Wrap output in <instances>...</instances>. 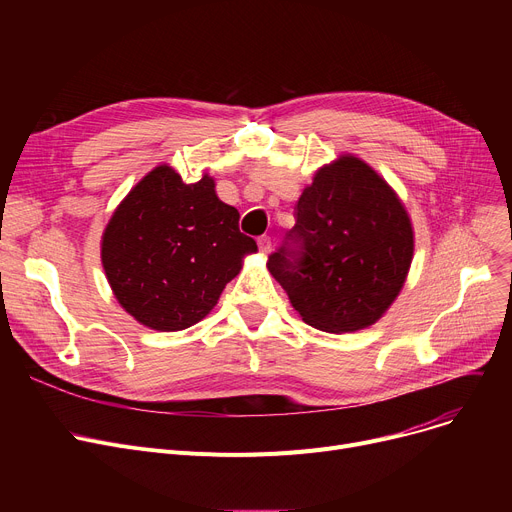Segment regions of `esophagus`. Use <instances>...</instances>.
Wrapping results in <instances>:
<instances>
[{
  "instance_id": "34e87169",
  "label": "esophagus",
  "mask_w": 512,
  "mask_h": 512,
  "mask_svg": "<svg viewBox=\"0 0 512 512\" xmlns=\"http://www.w3.org/2000/svg\"><path fill=\"white\" fill-rule=\"evenodd\" d=\"M257 245H259V249H261V253H270L272 251V238L270 236H259V240H257Z\"/></svg>"
}]
</instances>
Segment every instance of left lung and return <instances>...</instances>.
<instances>
[{
	"label": "left lung",
	"instance_id": "left-lung-1",
	"mask_svg": "<svg viewBox=\"0 0 512 512\" xmlns=\"http://www.w3.org/2000/svg\"><path fill=\"white\" fill-rule=\"evenodd\" d=\"M297 224L267 259L305 324L330 334L375 324L413 261V226L390 184L355 155L319 168L294 207Z\"/></svg>",
	"mask_w": 512,
	"mask_h": 512
}]
</instances>
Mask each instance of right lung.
Here are the masks:
<instances>
[{
  "mask_svg": "<svg viewBox=\"0 0 512 512\" xmlns=\"http://www.w3.org/2000/svg\"><path fill=\"white\" fill-rule=\"evenodd\" d=\"M238 218V209L215 195L211 176L184 184L166 164L151 170L101 238V263L118 303L151 330L195 326L238 276L242 257L257 251Z\"/></svg>",
  "mask_w": 512,
  "mask_h": 512,
  "instance_id": "right-lung-1",
  "label": "right lung"
}]
</instances>
